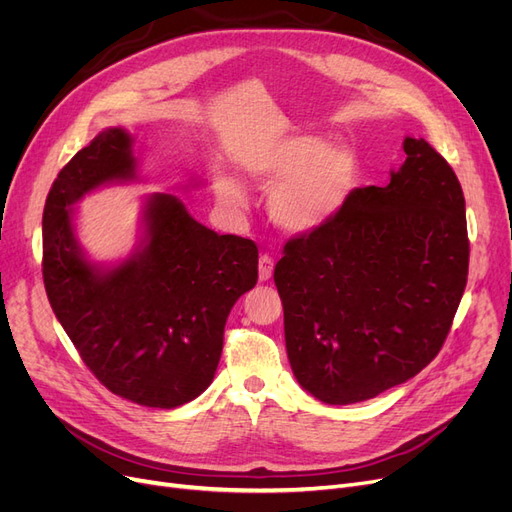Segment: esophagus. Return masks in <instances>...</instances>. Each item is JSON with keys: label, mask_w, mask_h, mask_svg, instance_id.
I'll return each instance as SVG.
<instances>
[{"label": "esophagus", "mask_w": 512, "mask_h": 512, "mask_svg": "<svg viewBox=\"0 0 512 512\" xmlns=\"http://www.w3.org/2000/svg\"><path fill=\"white\" fill-rule=\"evenodd\" d=\"M274 272V259L270 255H261L259 257V280L266 282L272 278Z\"/></svg>", "instance_id": "34e87169"}]
</instances>
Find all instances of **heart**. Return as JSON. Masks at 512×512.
<instances>
[{"instance_id": "heart-1", "label": "heart", "mask_w": 512, "mask_h": 512, "mask_svg": "<svg viewBox=\"0 0 512 512\" xmlns=\"http://www.w3.org/2000/svg\"><path fill=\"white\" fill-rule=\"evenodd\" d=\"M246 173L270 192V215L293 234H306L333 219L358 183V158L348 145H329L325 137L282 139L246 162ZM217 196L244 206L242 187L232 177L217 181Z\"/></svg>"}]
</instances>
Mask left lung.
I'll return each instance as SVG.
<instances>
[{"label": "left lung", "instance_id": "1", "mask_svg": "<svg viewBox=\"0 0 512 512\" xmlns=\"http://www.w3.org/2000/svg\"><path fill=\"white\" fill-rule=\"evenodd\" d=\"M386 187H358L291 238L274 268L299 386L329 405L373 399L443 348L468 276L462 185L424 139Z\"/></svg>", "mask_w": 512, "mask_h": 512}]
</instances>
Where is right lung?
<instances>
[{"label": "right lung", "instance_id": "add662e5", "mask_svg": "<svg viewBox=\"0 0 512 512\" xmlns=\"http://www.w3.org/2000/svg\"><path fill=\"white\" fill-rule=\"evenodd\" d=\"M137 179L132 137L105 128L54 179L44 206V285L86 367L113 394L173 409L211 386L225 320L257 285L253 240L208 230L173 194H151L143 238L118 266L86 259L73 204L107 183Z\"/></svg>", "mask_w": 512, "mask_h": 512}]
</instances>
